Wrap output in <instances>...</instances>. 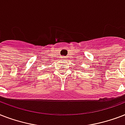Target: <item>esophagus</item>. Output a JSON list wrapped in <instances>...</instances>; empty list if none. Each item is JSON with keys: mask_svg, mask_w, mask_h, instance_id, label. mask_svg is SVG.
Instances as JSON below:
<instances>
[{"mask_svg": "<svg viewBox=\"0 0 125 125\" xmlns=\"http://www.w3.org/2000/svg\"><path fill=\"white\" fill-rule=\"evenodd\" d=\"M62 58H65V56H62Z\"/></svg>", "mask_w": 125, "mask_h": 125, "instance_id": "34e87169", "label": "esophagus"}]
</instances>
